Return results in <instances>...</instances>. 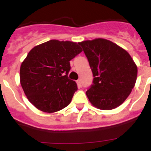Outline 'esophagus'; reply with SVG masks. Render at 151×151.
<instances>
[{"instance_id":"esophagus-1","label":"esophagus","mask_w":151,"mask_h":151,"mask_svg":"<svg viewBox=\"0 0 151 151\" xmlns=\"http://www.w3.org/2000/svg\"><path fill=\"white\" fill-rule=\"evenodd\" d=\"M76 83H77V85H78V86L79 88H81L82 86V80L81 79H78V80H77V82H76Z\"/></svg>"}]
</instances>
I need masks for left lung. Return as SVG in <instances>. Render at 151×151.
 Wrapping results in <instances>:
<instances>
[{
    "label": "left lung",
    "mask_w": 151,
    "mask_h": 151,
    "mask_svg": "<svg viewBox=\"0 0 151 151\" xmlns=\"http://www.w3.org/2000/svg\"><path fill=\"white\" fill-rule=\"evenodd\" d=\"M93 73V85L86 91L92 105L110 110L126 100L135 85L138 68L129 54L104 38L79 42Z\"/></svg>",
    "instance_id": "obj_1"
}]
</instances>
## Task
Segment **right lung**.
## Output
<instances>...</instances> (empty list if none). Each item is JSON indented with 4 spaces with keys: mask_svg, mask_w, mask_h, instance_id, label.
<instances>
[{
    "mask_svg": "<svg viewBox=\"0 0 151 151\" xmlns=\"http://www.w3.org/2000/svg\"><path fill=\"white\" fill-rule=\"evenodd\" d=\"M82 51L76 42L50 40L34 47L20 66L24 93L37 109L54 113L70 104L77 91L68 78L69 61Z\"/></svg>",
    "mask_w": 151,
    "mask_h": 151,
    "instance_id": "right-lung-1",
    "label": "right lung"
}]
</instances>
